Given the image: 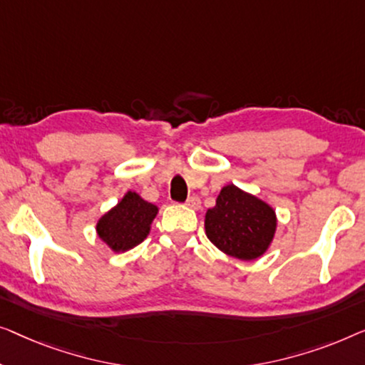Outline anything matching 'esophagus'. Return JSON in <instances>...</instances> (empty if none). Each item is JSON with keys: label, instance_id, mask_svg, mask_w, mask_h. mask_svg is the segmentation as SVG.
Instances as JSON below:
<instances>
[{"label": "esophagus", "instance_id": "34e87169", "mask_svg": "<svg viewBox=\"0 0 365 365\" xmlns=\"http://www.w3.org/2000/svg\"><path fill=\"white\" fill-rule=\"evenodd\" d=\"M185 205H187V207H190V208H193V210H198L200 205H202V202H200V198L197 197V195H192V197H188V200L185 202Z\"/></svg>", "mask_w": 365, "mask_h": 365}]
</instances>
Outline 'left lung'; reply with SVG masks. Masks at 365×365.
Wrapping results in <instances>:
<instances>
[{
  "mask_svg": "<svg viewBox=\"0 0 365 365\" xmlns=\"http://www.w3.org/2000/svg\"><path fill=\"white\" fill-rule=\"evenodd\" d=\"M205 230L208 240L223 253L238 259H256L273 240L276 215L268 203L227 185L217 205L205 215Z\"/></svg>",
  "mask_w": 365,
  "mask_h": 365,
  "instance_id": "1",
  "label": "left lung"
}]
</instances>
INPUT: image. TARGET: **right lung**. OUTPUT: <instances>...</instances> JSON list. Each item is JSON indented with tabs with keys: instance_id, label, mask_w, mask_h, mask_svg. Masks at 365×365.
Instances as JSON below:
<instances>
[{
	"instance_id": "right-lung-1",
	"label": "right lung",
	"mask_w": 365,
	"mask_h": 365,
	"mask_svg": "<svg viewBox=\"0 0 365 365\" xmlns=\"http://www.w3.org/2000/svg\"><path fill=\"white\" fill-rule=\"evenodd\" d=\"M157 210L155 205L142 200L137 193L127 192L117 207L99 220L97 235L114 251L130 250L147 238Z\"/></svg>"
}]
</instances>
